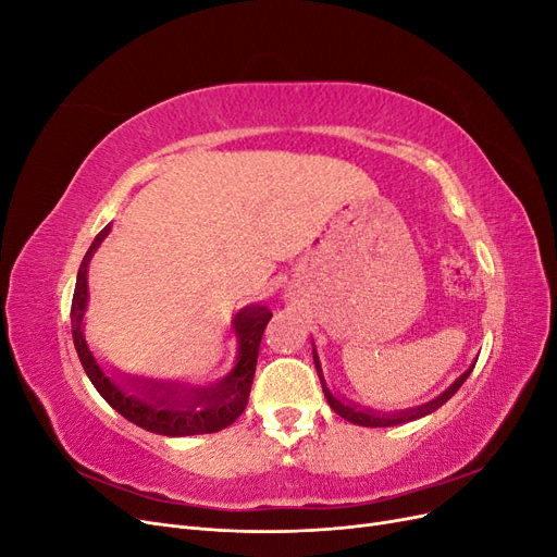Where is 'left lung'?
Here are the masks:
<instances>
[{
    "label": "left lung",
    "instance_id": "left-lung-1",
    "mask_svg": "<svg viewBox=\"0 0 557 557\" xmlns=\"http://www.w3.org/2000/svg\"><path fill=\"white\" fill-rule=\"evenodd\" d=\"M311 346H313V364H315V372H318L320 385H323V393H325V397H327V404L332 407V411L339 413L344 420H348V423L362 425V428H393V425L411 423V420H418V418L434 413L436 409L444 407V404H446L455 393L460 391L462 383H465L467 376L471 374V369H474V364H476V360L471 362V367L467 369V372L460 374L458 379H455V381L446 387V391H444L442 395H436L434 399H430V401H425V404H420V407L399 409V411H393V413H391V411H374V409H369V407H360V404L350 401V399H346V397H342V395H334V393L330 391V387H327V383H325L323 367H320V358H318L315 344L311 342Z\"/></svg>",
    "mask_w": 557,
    "mask_h": 557
}]
</instances>
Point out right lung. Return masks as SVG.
Instances as JSON below:
<instances>
[{
	"label": "right lung",
	"mask_w": 557,
	"mask_h": 557,
	"mask_svg": "<svg viewBox=\"0 0 557 557\" xmlns=\"http://www.w3.org/2000/svg\"><path fill=\"white\" fill-rule=\"evenodd\" d=\"M109 232L111 225L99 232L86 258H83L72 301V336L88 379L117 413L153 434L193 436L225 430L244 413L248 404L262 332L272 318V311L262 305H248L237 311L232 320V332L237 339V360H234L230 372L215 383L197 385L188 381L109 374L102 362L95 358L86 342V330H83L90 301L88 267L97 248L109 237Z\"/></svg>",
	"instance_id": "right-lung-1"
}]
</instances>
